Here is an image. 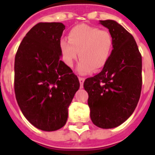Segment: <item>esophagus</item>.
Segmentation results:
<instances>
[{"instance_id":"esophagus-1","label":"esophagus","mask_w":155,"mask_h":155,"mask_svg":"<svg viewBox=\"0 0 155 155\" xmlns=\"http://www.w3.org/2000/svg\"><path fill=\"white\" fill-rule=\"evenodd\" d=\"M79 80H80V87H83V84H84V82L85 79L84 77H79Z\"/></svg>"}]
</instances>
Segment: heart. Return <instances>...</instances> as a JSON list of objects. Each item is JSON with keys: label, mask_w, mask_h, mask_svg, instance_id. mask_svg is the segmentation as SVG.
I'll return each instance as SVG.
<instances>
[{"label": "heart", "mask_w": 155, "mask_h": 155, "mask_svg": "<svg viewBox=\"0 0 155 155\" xmlns=\"http://www.w3.org/2000/svg\"><path fill=\"white\" fill-rule=\"evenodd\" d=\"M113 37L109 31L82 25L73 27L68 33V41L60 42V51L67 66L71 68L79 52L78 71L86 75L99 71L107 64L113 51Z\"/></svg>", "instance_id": "heart-1"}]
</instances>
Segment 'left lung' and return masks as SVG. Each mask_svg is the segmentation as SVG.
Segmentation results:
<instances>
[{
	"instance_id": "left-lung-1",
	"label": "left lung",
	"mask_w": 155,
	"mask_h": 155,
	"mask_svg": "<svg viewBox=\"0 0 155 155\" xmlns=\"http://www.w3.org/2000/svg\"><path fill=\"white\" fill-rule=\"evenodd\" d=\"M113 37L108 63L93 77L86 79L91 120L102 129L125 122L137 107L142 91V55L131 34L113 20L100 21Z\"/></svg>"
}]
</instances>
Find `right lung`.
Here are the masks:
<instances>
[{
    "label": "right lung",
    "instance_id": "obj_1",
    "mask_svg": "<svg viewBox=\"0 0 155 155\" xmlns=\"http://www.w3.org/2000/svg\"><path fill=\"white\" fill-rule=\"evenodd\" d=\"M65 25L40 22L25 35L16 53L14 91L25 117L38 129L54 131L67 122L80 88L78 77L60 60Z\"/></svg>",
    "mask_w": 155,
    "mask_h": 155
}]
</instances>
